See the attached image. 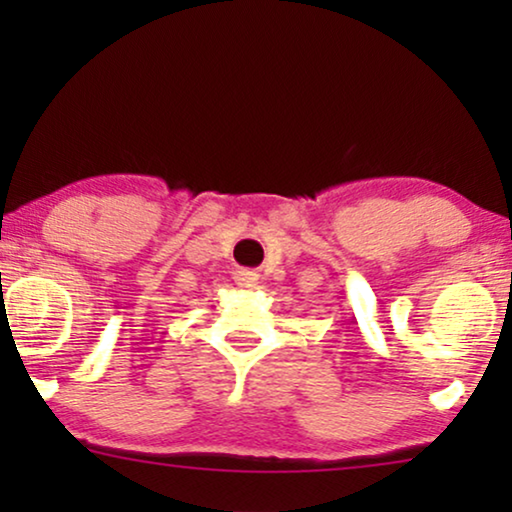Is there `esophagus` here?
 <instances>
[{"label":"esophagus","instance_id":"1","mask_svg":"<svg viewBox=\"0 0 512 512\" xmlns=\"http://www.w3.org/2000/svg\"><path fill=\"white\" fill-rule=\"evenodd\" d=\"M235 282H237V286H242V289H251V286L258 284V275L254 270L240 268L235 272Z\"/></svg>","mask_w":512,"mask_h":512}]
</instances>
